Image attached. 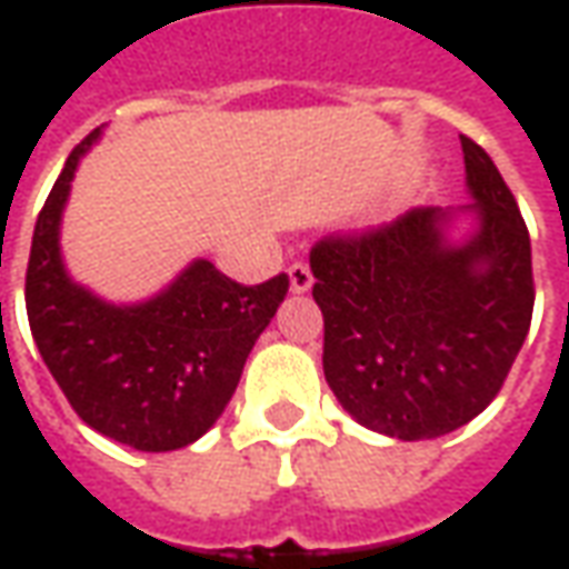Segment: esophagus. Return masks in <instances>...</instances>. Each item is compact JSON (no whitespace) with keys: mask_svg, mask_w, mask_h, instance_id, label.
Listing matches in <instances>:
<instances>
[{"mask_svg":"<svg viewBox=\"0 0 569 569\" xmlns=\"http://www.w3.org/2000/svg\"><path fill=\"white\" fill-rule=\"evenodd\" d=\"M313 283V273L311 268L305 264V261H296V264H289V286H292V292H308Z\"/></svg>","mask_w":569,"mask_h":569,"instance_id":"obj_1","label":"esophagus"}]
</instances>
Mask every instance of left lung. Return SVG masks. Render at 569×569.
<instances>
[{
	"label": "left lung",
	"mask_w": 569,
	"mask_h": 569,
	"mask_svg": "<svg viewBox=\"0 0 569 569\" xmlns=\"http://www.w3.org/2000/svg\"><path fill=\"white\" fill-rule=\"evenodd\" d=\"M478 230L447 240L452 212L329 233L311 249L323 376L360 425L397 440L450 435L499 395L533 317L530 233L487 150L462 134Z\"/></svg>",
	"instance_id": "8db88e82"
}]
</instances>
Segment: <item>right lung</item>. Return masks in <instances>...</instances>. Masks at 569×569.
Returning a JSON list of instances; mask_svg holds the SVG:
<instances>
[{
	"mask_svg": "<svg viewBox=\"0 0 569 569\" xmlns=\"http://www.w3.org/2000/svg\"><path fill=\"white\" fill-rule=\"evenodd\" d=\"M98 134L73 147L36 218L27 264L30 332L89 428L141 452L181 450L224 412L289 277L243 286L197 258L141 305H110L73 283L58 243L61 216L79 157Z\"/></svg>",
	"mask_w": 569,
	"mask_h": 569,
	"instance_id": "right-lung-1",
	"label": "right lung"
}]
</instances>
